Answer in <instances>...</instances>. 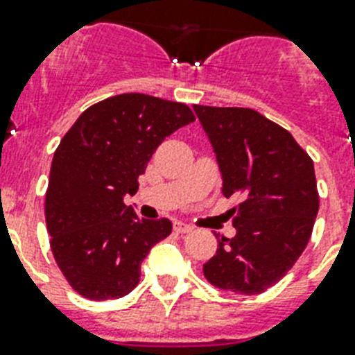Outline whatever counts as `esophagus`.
<instances>
[{"instance_id": "34e87169", "label": "esophagus", "mask_w": 355, "mask_h": 355, "mask_svg": "<svg viewBox=\"0 0 355 355\" xmlns=\"http://www.w3.org/2000/svg\"><path fill=\"white\" fill-rule=\"evenodd\" d=\"M175 232H178V233H189V232H193V227L189 226V224L175 223Z\"/></svg>"}]
</instances>
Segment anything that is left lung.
Segmentation results:
<instances>
[{"instance_id":"8db88e82","label":"left lung","mask_w":355,"mask_h":355,"mask_svg":"<svg viewBox=\"0 0 355 355\" xmlns=\"http://www.w3.org/2000/svg\"><path fill=\"white\" fill-rule=\"evenodd\" d=\"M211 144L224 197H243L232 224L204 264L213 286L255 295L281 281L304 252L319 209L312 158L261 112L193 105Z\"/></svg>"}]
</instances>
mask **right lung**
<instances>
[{
    "mask_svg": "<svg viewBox=\"0 0 355 355\" xmlns=\"http://www.w3.org/2000/svg\"><path fill=\"white\" fill-rule=\"evenodd\" d=\"M193 120L186 103L125 93L91 105L62 138L45 220L58 266L80 295L107 301L137 288L140 264L173 224L140 218L123 198L138 191L158 146Z\"/></svg>",
    "mask_w": 355,
    "mask_h": 355,
    "instance_id": "right-lung-1",
    "label": "right lung"
}]
</instances>
